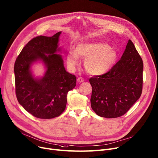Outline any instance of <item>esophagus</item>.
Instances as JSON below:
<instances>
[{"instance_id":"34e87169","label":"esophagus","mask_w":158,"mask_h":158,"mask_svg":"<svg viewBox=\"0 0 158 158\" xmlns=\"http://www.w3.org/2000/svg\"><path fill=\"white\" fill-rule=\"evenodd\" d=\"M77 81L78 82H80V83H81V82H82L85 81V80H84V79L82 78V77H79V78H77Z\"/></svg>"}]
</instances>
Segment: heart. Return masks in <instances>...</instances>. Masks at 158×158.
I'll return each instance as SVG.
<instances>
[{
  "instance_id": "obj_1",
  "label": "heart",
  "mask_w": 158,
  "mask_h": 158,
  "mask_svg": "<svg viewBox=\"0 0 158 158\" xmlns=\"http://www.w3.org/2000/svg\"><path fill=\"white\" fill-rule=\"evenodd\" d=\"M79 56L84 59L85 67L89 74L103 76L108 73L117 61L118 52L102 41L83 42L77 44L76 51L69 52L67 58L68 67L74 70L79 64Z\"/></svg>"
}]
</instances>
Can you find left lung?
Masks as SVG:
<instances>
[{
	"label": "left lung",
	"mask_w": 158,
	"mask_h": 158,
	"mask_svg": "<svg viewBox=\"0 0 158 158\" xmlns=\"http://www.w3.org/2000/svg\"><path fill=\"white\" fill-rule=\"evenodd\" d=\"M143 61L131 40L120 60L106 74L89 79L91 106L98 115L115 118L127 113L141 96Z\"/></svg>",
	"instance_id": "left-lung-1"
}]
</instances>
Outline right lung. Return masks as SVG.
Here are the masks:
<instances>
[{
  "mask_svg": "<svg viewBox=\"0 0 158 158\" xmlns=\"http://www.w3.org/2000/svg\"><path fill=\"white\" fill-rule=\"evenodd\" d=\"M61 31L52 37L38 36L30 40L17 57L15 67L16 94L27 112L40 119H52L65 109L67 93L76 86V77L66 71L58 47ZM41 61L43 77L31 72L34 63Z\"/></svg>",
  "mask_w": 158,
  "mask_h": 158,
  "instance_id": "1",
  "label": "right lung"
}]
</instances>
